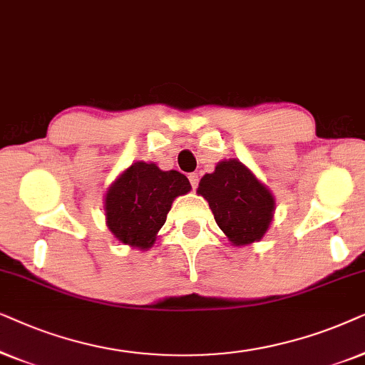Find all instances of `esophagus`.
Masks as SVG:
<instances>
[{"instance_id":"obj_1","label":"esophagus","mask_w":365,"mask_h":365,"mask_svg":"<svg viewBox=\"0 0 365 365\" xmlns=\"http://www.w3.org/2000/svg\"><path fill=\"white\" fill-rule=\"evenodd\" d=\"M188 180H190L192 188H197V187H198V182H200V178H198L197 173H190V175H188Z\"/></svg>"}]
</instances>
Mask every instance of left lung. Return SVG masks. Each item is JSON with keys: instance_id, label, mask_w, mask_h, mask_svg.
<instances>
[{"instance_id": "1", "label": "left lung", "mask_w": 365, "mask_h": 365, "mask_svg": "<svg viewBox=\"0 0 365 365\" xmlns=\"http://www.w3.org/2000/svg\"><path fill=\"white\" fill-rule=\"evenodd\" d=\"M197 193L208 202L217 225L233 245L254 244L269 230L275 198L239 160L218 162L215 172L203 175Z\"/></svg>"}]
</instances>
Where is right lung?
<instances>
[{
    "label": "right lung",
    "mask_w": 365,
    "mask_h": 365,
    "mask_svg": "<svg viewBox=\"0 0 365 365\" xmlns=\"http://www.w3.org/2000/svg\"><path fill=\"white\" fill-rule=\"evenodd\" d=\"M190 188L188 178L177 170L163 172L155 163L135 162L106 192V225L121 244L147 250L157 240L175 198Z\"/></svg>",
    "instance_id": "1"
}]
</instances>
